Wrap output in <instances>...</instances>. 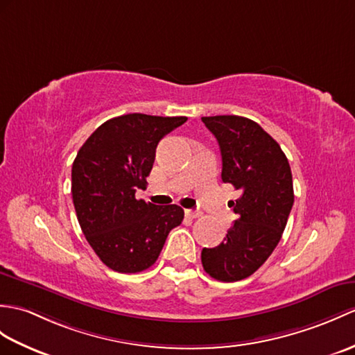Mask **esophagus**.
I'll use <instances>...</instances> for the list:
<instances>
[{"label": "esophagus", "mask_w": 355, "mask_h": 355, "mask_svg": "<svg viewBox=\"0 0 355 355\" xmlns=\"http://www.w3.org/2000/svg\"><path fill=\"white\" fill-rule=\"evenodd\" d=\"M184 213H186V216L191 218V219H196V218L201 216V211H196V210H186Z\"/></svg>", "instance_id": "obj_1"}]
</instances>
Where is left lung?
<instances>
[{
  "mask_svg": "<svg viewBox=\"0 0 355 355\" xmlns=\"http://www.w3.org/2000/svg\"><path fill=\"white\" fill-rule=\"evenodd\" d=\"M215 135L222 155V181L241 196L227 237L201 252L202 268L219 282L252 275L275 250L293 205L291 164L282 148L257 122L236 114L201 118Z\"/></svg>",
  "mask_w": 355,
  "mask_h": 355,
  "instance_id": "8db88e82",
  "label": "left lung"
}]
</instances>
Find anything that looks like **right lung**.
Here are the masks:
<instances>
[{
  "mask_svg": "<svg viewBox=\"0 0 355 355\" xmlns=\"http://www.w3.org/2000/svg\"><path fill=\"white\" fill-rule=\"evenodd\" d=\"M186 116L122 114L105 121L72 163V201L86 241L105 266L136 274L159 259L184 210L136 200L146 184L160 140Z\"/></svg>",
  "mask_w": 355,
  "mask_h": 355,
  "instance_id": "right-lung-1",
  "label": "right lung"
}]
</instances>
